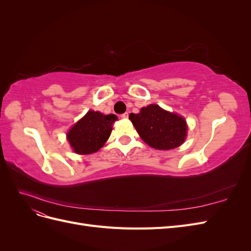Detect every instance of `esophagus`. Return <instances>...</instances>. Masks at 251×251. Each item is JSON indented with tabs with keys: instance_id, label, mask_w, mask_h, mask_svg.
Returning <instances> with one entry per match:
<instances>
[{
	"instance_id": "esophagus-1",
	"label": "esophagus",
	"mask_w": 251,
	"mask_h": 251,
	"mask_svg": "<svg viewBox=\"0 0 251 251\" xmlns=\"http://www.w3.org/2000/svg\"><path fill=\"white\" fill-rule=\"evenodd\" d=\"M127 117H128V113H127V112H126V113H124V114H121V118L126 119Z\"/></svg>"
}]
</instances>
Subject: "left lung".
<instances>
[{
    "mask_svg": "<svg viewBox=\"0 0 251 251\" xmlns=\"http://www.w3.org/2000/svg\"><path fill=\"white\" fill-rule=\"evenodd\" d=\"M141 139L157 150L175 149L184 142L187 126L183 117L150 104L128 116Z\"/></svg>",
    "mask_w": 251,
    "mask_h": 251,
    "instance_id": "1",
    "label": "left lung"
}]
</instances>
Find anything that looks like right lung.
I'll use <instances>...</instances> for the list:
<instances>
[{
    "label": "right lung",
    "instance_id": "right-lung-1",
    "mask_svg": "<svg viewBox=\"0 0 251 251\" xmlns=\"http://www.w3.org/2000/svg\"><path fill=\"white\" fill-rule=\"evenodd\" d=\"M117 119L115 114L103 115L100 112L89 111L68 132V141L75 153L81 155L95 153L108 140L112 125Z\"/></svg>",
    "mask_w": 251,
    "mask_h": 251
}]
</instances>
